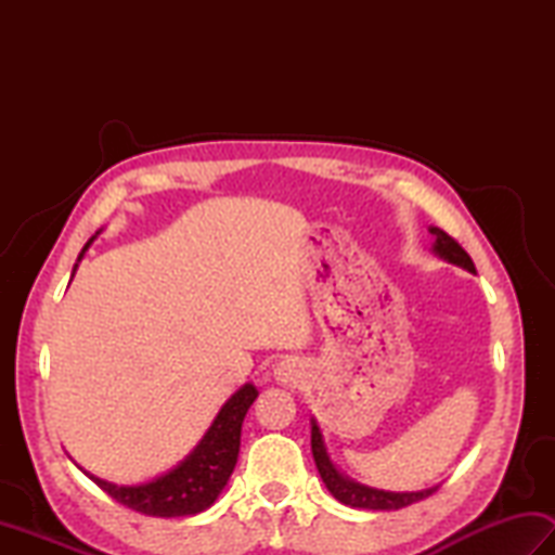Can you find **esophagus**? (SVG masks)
I'll return each mask as SVG.
<instances>
[{"label":"esophagus","instance_id":"obj_1","mask_svg":"<svg viewBox=\"0 0 555 555\" xmlns=\"http://www.w3.org/2000/svg\"><path fill=\"white\" fill-rule=\"evenodd\" d=\"M274 374L281 384H298L302 379V364L296 358H286L276 364Z\"/></svg>","mask_w":555,"mask_h":555}]
</instances>
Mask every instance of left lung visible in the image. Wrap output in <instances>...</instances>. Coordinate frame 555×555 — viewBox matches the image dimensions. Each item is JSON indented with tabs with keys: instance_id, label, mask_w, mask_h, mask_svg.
I'll return each mask as SVG.
<instances>
[{
	"instance_id": "8db88e82",
	"label": "left lung",
	"mask_w": 555,
	"mask_h": 555,
	"mask_svg": "<svg viewBox=\"0 0 555 555\" xmlns=\"http://www.w3.org/2000/svg\"><path fill=\"white\" fill-rule=\"evenodd\" d=\"M429 233L434 235V253L441 255L448 262H453L457 267H465L467 271H475V262L473 257L465 253V247L460 245L453 235H448L446 231L431 227ZM312 455L317 469H320L322 481L326 485V489L334 493V499L350 505V508H364V511H398L405 508V505L417 503L422 499H429L434 491H439V487L424 489V491H412V493H393V491H379V489H370L356 485V481L346 479L338 469L332 465V460L326 455V448L322 441L320 427L312 420Z\"/></svg>"
}]
</instances>
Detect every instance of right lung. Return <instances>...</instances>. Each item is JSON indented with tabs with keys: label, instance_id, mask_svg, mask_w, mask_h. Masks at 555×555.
<instances>
[{
	"label": "right lung",
	"instance_id": "right-lung-1",
	"mask_svg": "<svg viewBox=\"0 0 555 555\" xmlns=\"http://www.w3.org/2000/svg\"><path fill=\"white\" fill-rule=\"evenodd\" d=\"M88 245L82 247V253L88 250ZM255 398L257 388L253 384H245L238 393H233L227 400V405L221 408L215 424L205 434V439L197 443L195 451L179 467H173L171 473L152 479L147 485L116 487L98 477L90 479L102 491H107L116 503L140 515L183 517L203 513L217 501L233 473L241 448L243 417Z\"/></svg>",
	"mask_w": 555,
	"mask_h": 555
}]
</instances>
